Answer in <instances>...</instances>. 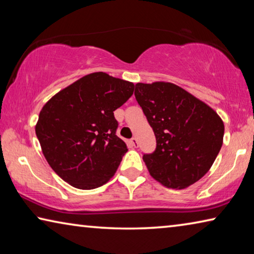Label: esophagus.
Here are the masks:
<instances>
[{
    "label": "esophagus",
    "mask_w": 254,
    "mask_h": 254,
    "mask_svg": "<svg viewBox=\"0 0 254 254\" xmlns=\"http://www.w3.org/2000/svg\"><path fill=\"white\" fill-rule=\"evenodd\" d=\"M130 144L132 145V147L137 148V145H139V143H137V141H136V137H132V139L130 140Z\"/></svg>",
    "instance_id": "esophagus-1"
}]
</instances>
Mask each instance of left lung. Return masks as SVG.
Masks as SVG:
<instances>
[{
    "instance_id": "8db88e82",
    "label": "left lung",
    "mask_w": 254,
    "mask_h": 254,
    "mask_svg": "<svg viewBox=\"0 0 254 254\" xmlns=\"http://www.w3.org/2000/svg\"><path fill=\"white\" fill-rule=\"evenodd\" d=\"M134 95L156 135V150L143 154L150 175L178 189L199 180L223 144L224 123L216 112L171 83H137Z\"/></svg>"
}]
</instances>
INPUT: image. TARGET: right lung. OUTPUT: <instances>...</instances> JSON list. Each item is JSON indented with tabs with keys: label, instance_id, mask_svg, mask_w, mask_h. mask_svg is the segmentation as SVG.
<instances>
[{
	"label": "right lung",
	"instance_id": "right-lung-1",
	"mask_svg": "<svg viewBox=\"0 0 254 254\" xmlns=\"http://www.w3.org/2000/svg\"><path fill=\"white\" fill-rule=\"evenodd\" d=\"M134 91L130 81L93 72L46 103L36 134L60 178L79 189H94L113 177L127 151L117 135L114 111Z\"/></svg>",
	"mask_w": 254,
	"mask_h": 254
}]
</instances>
